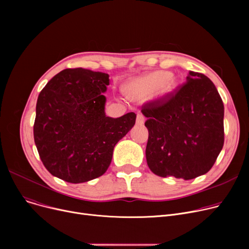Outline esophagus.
Returning a JSON list of instances; mask_svg holds the SVG:
<instances>
[{
    "label": "esophagus",
    "instance_id": "esophagus-1",
    "mask_svg": "<svg viewBox=\"0 0 249 249\" xmlns=\"http://www.w3.org/2000/svg\"><path fill=\"white\" fill-rule=\"evenodd\" d=\"M144 121H145V117L143 116L141 113H138L137 117H136V124L137 125H142L143 123H144Z\"/></svg>",
    "mask_w": 249,
    "mask_h": 249
}]
</instances>
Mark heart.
<instances>
[{"instance_id": "heart-1", "label": "heart", "mask_w": 249, "mask_h": 249, "mask_svg": "<svg viewBox=\"0 0 249 249\" xmlns=\"http://www.w3.org/2000/svg\"><path fill=\"white\" fill-rule=\"evenodd\" d=\"M177 88V81L168 71H158L132 81L126 88L127 95L132 99H143L156 89L160 97L172 94Z\"/></svg>"}]
</instances>
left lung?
Masks as SVG:
<instances>
[{"mask_svg": "<svg viewBox=\"0 0 249 249\" xmlns=\"http://www.w3.org/2000/svg\"><path fill=\"white\" fill-rule=\"evenodd\" d=\"M147 120L146 160L162 178L192 179L207 174L224 144V105L212 81L190 71L174 93L141 108Z\"/></svg>", "mask_w": 249, "mask_h": 249, "instance_id": "1", "label": "left lung"}]
</instances>
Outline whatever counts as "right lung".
<instances>
[{"mask_svg":"<svg viewBox=\"0 0 249 249\" xmlns=\"http://www.w3.org/2000/svg\"><path fill=\"white\" fill-rule=\"evenodd\" d=\"M109 74L67 69L38 96L33 127L35 145L47 171L71 184L106 173L117 142L131 129L136 114H105Z\"/></svg>","mask_w":249,"mask_h":249,"instance_id":"obj_1","label":"right lung"}]
</instances>
